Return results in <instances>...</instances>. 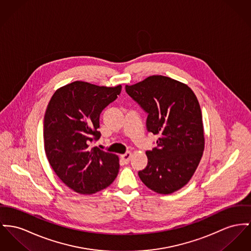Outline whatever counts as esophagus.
I'll use <instances>...</instances> for the list:
<instances>
[{"label":"esophagus","instance_id":"34e87169","mask_svg":"<svg viewBox=\"0 0 251 251\" xmlns=\"http://www.w3.org/2000/svg\"><path fill=\"white\" fill-rule=\"evenodd\" d=\"M131 157H132V153L130 151H128V152L121 155V160L124 164H128L130 162Z\"/></svg>","mask_w":251,"mask_h":251}]
</instances>
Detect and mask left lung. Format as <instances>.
I'll return each mask as SVG.
<instances>
[{
	"mask_svg": "<svg viewBox=\"0 0 251 251\" xmlns=\"http://www.w3.org/2000/svg\"><path fill=\"white\" fill-rule=\"evenodd\" d=\"M126 91L148 112L147 127L158 135L147 151L148 166L139 177L150 189L171 194L193 176L204 150L200 103L187 84L162 75L126 85Z\"/></svg>",
	"mask_w": 251,
	"mask_h": 251,
	"instance_id": "8db88e82",
	"label": "left lung"
}]
</instances>
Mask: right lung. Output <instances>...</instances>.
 Returning <instances> with one entry per match:
<instances>
[{
	"label": "right lung",
	"instance_id": "obj_1",
	"mask_svg": "<svg viewBox=\"0 0 251 251\" xmlns=\"http://www.w3.org/2000/svg\"><path fill=\"white\" fill-rule=\"evenodd\" d=\"M121 89V84L109 87L75 81L58 88L48 104L45 151L60 180L77 193L94 194L117 177V155L89 144L100 138V112Z\"/></svg>",
	"mask_w": 251,
	"mask_h": 251
}]
</instances>
